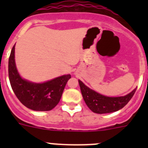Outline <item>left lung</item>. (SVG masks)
I'll return each mask as SVG.
<instances>
[{
    "label": "left lung",
    "mask_w": 148,
    "mask_h": 148,
    "mask_svg": "<svg viewBox=\"0 0 148 148\" xmlns=\"http://www.w3.org/2000/svg\"><path fill=\"white\" fill-rule=\"evenodd\" d=\"M82 96L86 104L91 110L95 113H110L119 110L129 102L136 89L127 95L119 97H109L101 95L95 90L89 88L81 80H78Z\"/></svg>",
    "instance_id": "left-lung-1"
}]
</instances>
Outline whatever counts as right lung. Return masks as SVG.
I'll return each instance as SVG.
<instances>
[{
    "label": "right lung",
    "mask_w": 148,
    "mask_h": 148,
    "mask_svg": "<svg viewBox=\"0 0 148 148\" xmlns=\"http://www.w3.org/2000/svg\"><path fill=\"white\" fill-rule=\"evenodd\" d=\"M15 47L9 58V78L13 92L23 105L35 111H49L56 107L62 95L70 74L43 83H35L22 78L17 70Z\"/></svg>",
    "instance_id": "right-lung-1"
}]
</instances>
